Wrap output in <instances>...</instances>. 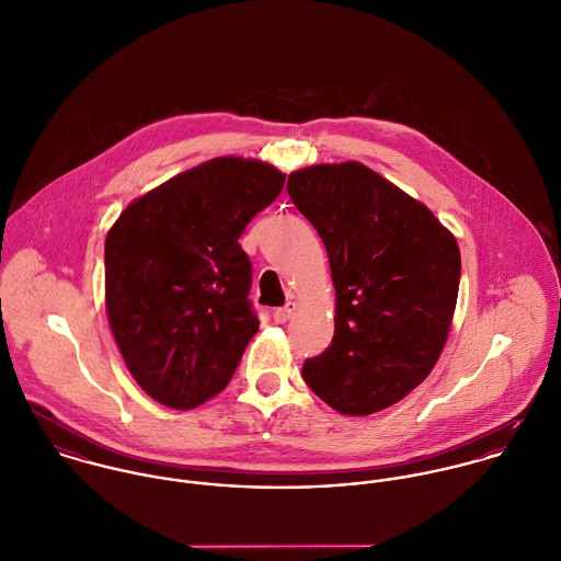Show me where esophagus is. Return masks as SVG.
<instances>
[{"mask_svg": "<svg viewBox=\"0 0 561 561\" xmlns=\"http://www.w3.org/2000/svg\"><path fill=\"white\" fill-rule=\"evenodd\" d=\"M295 312H297V304H295V301H288L284 308H277V310L273 312V321H275V323H288V321L295 317Z\"/></svg>", "mask_w": 561, "mask_h": 561, "instance_id": "34e87169", "label": "esophagus"}]
</instances>
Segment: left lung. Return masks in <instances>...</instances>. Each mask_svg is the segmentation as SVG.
Instances as JSON below:
<instances>
[{
	"mask_svg": "<svg viewBox=\"0 0 561 561\" xmlns=\"http://www.w3.org/2000/svg\"><path fill=\"white\" fill-rule=\"evenodd\" d=\"M288 195L317 227L336 288L334 340L304 364L330 408L368 416L408 397L447 344L461 273L455 236L362 162L312 164Z\"/></svg>",
	"mask_w": 561,
	"mask_h": 561,
	"instance_id": "obj_1",
	"label": "left lung"
}]
</instances>
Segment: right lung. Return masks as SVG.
<instances>
[{"instance_id": "1", "label": "right lung", "mask_w": 561, "mask_h": 561, "mask_svg": "<svg viewBox=\"0 0 561 561\" xmlns=\"http://www.w3.org/2000/svg\"><path fill=\"white\" fill-rule=\"evenodd\" d=\"M284 182L268 162L219 156L136 197L108 229V325L153 401L193 410L229 383L260 328L238 238Z\"/></svg>"}]
</instances>
